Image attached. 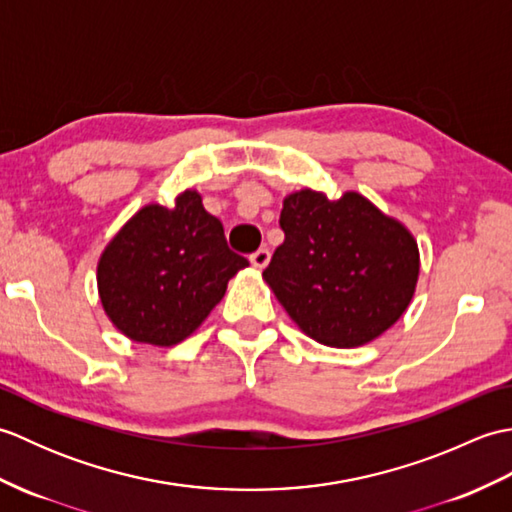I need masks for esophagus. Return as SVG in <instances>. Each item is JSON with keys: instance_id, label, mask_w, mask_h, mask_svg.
Returning <instances> with one entry per match:
<instances>
[{"instance_id": "obj_1", "label": "esophagus", "mask_w": 512, "mask_h": 512, "mask_svg": "<svg viewBox=\"0 0 512 512\" xmlns=\"http://www.w3.org/2000/svg\"><path fill=\"white\" fill-rule=\"evenodd\" d=\"M270 262V250L268 248H259L255 250L253 255H250V264H253L255 268H266Z\"/></svg>"}]
</instances>
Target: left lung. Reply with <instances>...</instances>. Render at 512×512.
<instances>
[{
    "instance_id": "8db88e82",
    "label": "left lung",
    "mask_w": 512,
    "mask_h": 512,
    "mask_svg": "<svg viewBox=\"0 0 512 512\" xmlns=\"http://www.w3.org/2000/svg\"><path fill=\"white\" fill-rule=\"evenodd\" d=\"M279 226L286 239L264 279L310 339L365 345L407 310L420 273L418 244L361 193L339 200L310 189L290 193Z\"/></svg>"
}]
</instances>
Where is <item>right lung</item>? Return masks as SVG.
Here are the masks:
<instances>
[{"label": "right lung", "mask_w": 512, "mask_h": 512, "mask_svg": "<svg viewBox=\"0 0 512 512\" xmlns=\"http://www.w3.org/2000/svg\"><path fill=\"white\" fill-rule=\"evenodd\" d=\"M248 259L226 244L222 222L204 211L198 191L176 206L147 204L116 233L96 270L105 314L138 343L169 347L209 317L228 279Z\"/></svg>", "instance_id": "right-lung-1"}]
</instances>
